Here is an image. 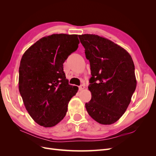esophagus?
<instances>
[{
  "instance_id": "34e87169",
  "label": "esophagus",
  "mask_w": 156,
  "mask_h": 156,
  "mask_svg": "<svg viewBox=\"0 0 156 156\" xmlns=\"http://www.w3.org/2000/svg\"><path fill=\"white\" fill-rule=\"evenodd\" d=\"M84 88H85V87H84V84H81V85H80V86L79 87V89L80 91L83 90Z\"/></svg>"
}]
</instances>
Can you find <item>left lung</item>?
<instances>
[{
    "instance_id": "1",
    "label": "left lung",
    "mask_w": 156,
    "mask_h": 156,
    "mask_svg": "<svg viewBox=\"0 0 156 156\" xmlns=\"http://www.w3.org/2000/svg\"><path fill=\"white\" fill-rule=\"evenodd\" d=\"M90 65L88 115L98 123H115L126 112L136 81L131 56L122 47L95 34L79 35Z\"/></svg>"
}]
</instances>
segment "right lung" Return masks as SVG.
Masks as SVG:
<instances>
[{
	"instance_id": "1",
	"label": "right lung",
	"mask_w": 156,
	"mask_h": 156,
	"mask_svg": "<svg viewBox=\"0 0 156 156\" xmlns=\"http://www.w3.org/2000/svg\"><path fill=\"white\" fill-rule=\"evenodd\" d=\"M77 34H55L37 41L23 54L19 90L25 108L37 124L55 126L66 114L78 87L68 84L63 63L78 48Z\"/></svg>"
}]
</instances>
